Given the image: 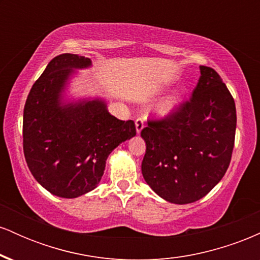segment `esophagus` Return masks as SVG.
<instances>
[{
	"mask_svg": "<svg viewBox=\"0 0 260 260\" xmlns=\"http://www.w3.org/2000/svg\"><path fill=\"white\" fill-rule=\"evenodd\" d=\"M143 128H144V118H142V117L137 118V120H136V129H137V133L139 134L140 132H142Z\"/></svg>",
	"mask_w": 260,
	"mask_h": 260,
	"instance_id": "obj_1",
	"label": "esophagus"
}]
</instances>
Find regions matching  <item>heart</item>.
<instances>
[{
    "label": "heart",
    "mask_w": 260,
    "mask_h": 260,
    "mask_svg": "<svg viewBox=\"0 0 260 260\" xmlns=\"http://www.w3.org/2000/svg\"><path fill=\"white\" fill-rule=\"evenodd\" d=\"M181 98L178 95H171V96H168L166 99H164L157 106V112L160 115H169L170 112H172L174 110L180 105Z\"/></svg>",
    "instance_id": "heart-1"
}]
</instances>
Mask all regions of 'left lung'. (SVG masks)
Returning a JSON list of instances; mask_svg holds the SVG:
<instances>
[{"instance_id":"1","label":"left lung","mask_w":260,"mask_h":260,"mask_svg":"<svg viewBox=\"0 0 260 260\" xmlns=\"http://www.w3.org/2000/svg\"><path fill=\"white\" fill-rule=\"evenodd\" d=\"M199 68L189 100L162 120L148 121L140 132L147 145L143 177L157 196L175 204L207 196L225 175L235 145L234 98L215 70Z\"/></svg>"}]
</instances>
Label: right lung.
I'll return each instance as SVG.
<instances>
[{
	"instance_id": "add662e5",
	"label": "right lung",
	"mask_w": 260,
	"mask_h": 260,
	"mask_svg": "<svg viewBox=\"0 0 260 260\" xmlns=\"http://www.w3.org/2000/svg\"><path fill=\"white\" fill-rule=\"evenodd\" d=\"M90 66L84 56H56L25 101V161L35 180L61 198H77L96 188L110 153L137 133L134 122L110 115L104 100L62 101L73 70Z\"/></svg>"
}]
</instances>
